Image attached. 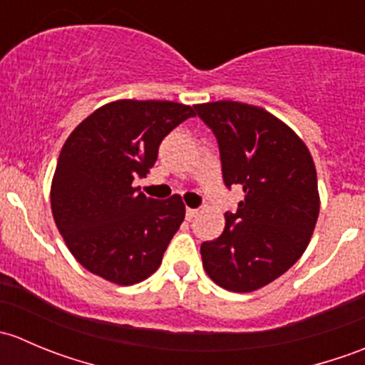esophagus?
Listing matches in <instances>:
<instances>
[{
    "mask_svg": "<svg viewBox=\"0 0 365 365\" xmlns=\"http://www.w3.org/2000/svg\"><path fill=\"white\" fill-rule=\"evenodd\" d=\"M196 215H197V210H194V208H187V210H185L187 220H192Z\"/></svg>",
    "mask_w": 365,
    "mask_h": 365,
    "instance_id": "1",
    "label": "esophagus"
}]
</instances>
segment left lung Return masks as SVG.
Segmentation results:
<instances>
[{
    "label": "left lung",
    "mask_w": 365,
    "mask_h": 365,
    "mask_svg": "<svg viewBox=\"0 0 365 365\" xmlns=\"http://www.w3.org/2000/svg\"><path fill=\"white\" fill-rule=\"evenodd\" d=\"M219 143L226 187L244 200L226 212L222 235L201 244L203 268L227 292L270 284L307 249L319 215L314 160L300 138L257 106L233 101L194 106Z\"/></svg>",
    "instance_id": "obj_1"
}]
</instances>
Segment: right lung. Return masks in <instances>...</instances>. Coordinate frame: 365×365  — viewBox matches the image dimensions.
I'll return each instance as SVG.
<instances>
[{
	"instance_id": "obj_1",
	"label": "right lung",
	"mask_w": 365,
	"mask_h": 365,
	"mask_svg": "<svg viewBox=\"0 0 365 365\" xmlns=\"http://www.w3.org/2000/svg\"><path fill=\"white\" fill-rule=\"evenodd\" d=\"M194 108L169 101H116L81 121L61 148L51 210L72 256L91 274L138 284L160 267L185 219L178 194L153 200L132 187L153 168L162 139Z\"/></svg>"
}]
</instances>
